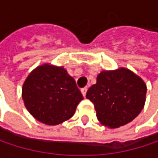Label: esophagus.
I'll return each instance as SVG.
<instances>
[{
	"label": "esophagus",
	"instance_id": "34e87169",
	"mask_svg": "<svg viewBox=\"0 0 158 158\" xmlns=\"http://www.w3.org/2000/svg\"><path fill=\"white\" fill-rule=\"evenodd\" d=\"M87 90H88V89H87V88H83V89H81V93H82L83 97H86Z\"/></svg>",
	"mask_w": 158,
	"mask_h": 158
}]
</instances>
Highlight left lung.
<instances>
[{
    "label": "left lung",
    "mask_w": 158,
    "mask_h": 158,
    "mask_svg": "<svg viewBox=\"0 0 158 158\" xmlns=\"http://www.w3.org/2000/svg\"><path fill=\"white\" fill-rule=\"evenodd\" d=\"M146 84L128 69L102 70L97 83L86 97L95 107L100 123L109 128H118L132 122L143 110Z\"/></svg>",
    "instance_id": "left-lung-1"
}]
</instances>
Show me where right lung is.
I'll use <instances>...</instances> for the list:
<instances>
[{
    "label": "right lung",
    "mask_w": 158,
    "mask_h": 158,
    "mask_svg": "<svg viewBox=\"0 0 158 158\" xmlns=\"http://www.w3.org/2000/svg\"><path fill=\"white\" fill-rule=\"evenodd\" d=\"M24 106L37 121L56 125L70 119L83 96L63 67L49 63L35 68L22 88Z\"/></svg>",
    "instance_id": "add662e5"
}]
</instances>
